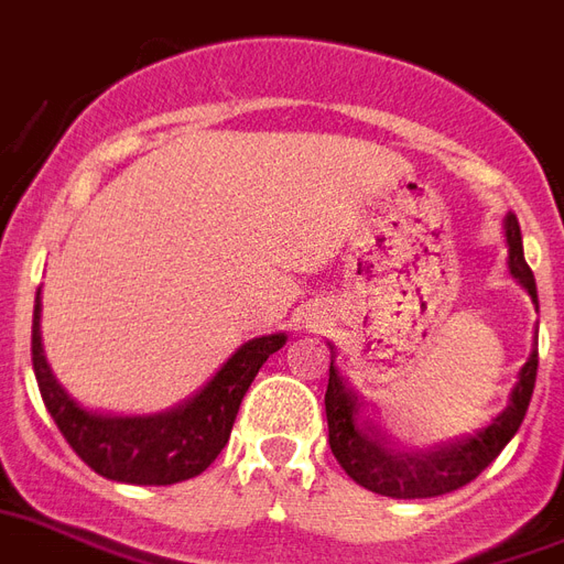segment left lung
Segmentation results:
<instances>
[{
	"instance_id": "1",
	"label": "left lung",
	"mask_w": 564,
	"mask_h": 564,
	"mask_svg": "<svg viewBox=\"0 0 564 564\" xmlns=\"http://www.w3.org/2000/svg\"><path fill=\"white\" fill-rule=\"evenodd\" d=\"M505 237H508V267L511 276L529 291V297L538 310V288L532 267L523 258V237H520V221L513 213L505 219ZM330 378H327V393H324V409H327V433H330V451L345 468V475L390 499H433L445 496L459 487H466L478 478L484 468L501 454V447L508 445L513 433L520 430L525 417V409L532 402L538 376V348L520 369V381L511 393L508 409L496 421L480 430V433L438 445L426 454H405L390 447L384 438H378L364 417V402L357 400V393L343 381L339 367H336V351L330 345Z\"/></svg>"
}]
</instances>
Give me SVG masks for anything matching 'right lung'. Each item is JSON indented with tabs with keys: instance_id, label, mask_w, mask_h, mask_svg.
Segmentation results:
<instances>
[{
	"instance_id": "right-lung-1",
	"label": "right lung",
	"mask_w": 564,
	"mask_h": 564,
	"mask_svg": "<svg viewBox=\"0 0 564 564\" xmlns=\"http://www.w3.org/2000/svg\"><path fill=\"white\" fill-rule=\"evenodd\" d=\"M285 345V333L246 343L186 405L147 417H108L80 409L53 378L41 348V300L32 312V369L41 400L65 442L101 478L167 487L200 475L228 445L234 417L264 360Z\"/></svg>"
}]
</instances>
